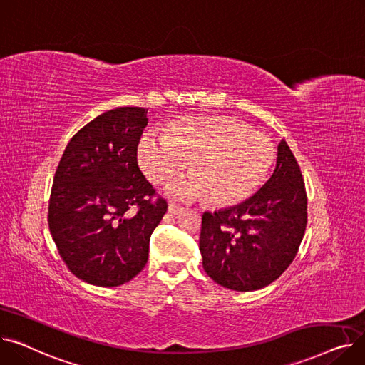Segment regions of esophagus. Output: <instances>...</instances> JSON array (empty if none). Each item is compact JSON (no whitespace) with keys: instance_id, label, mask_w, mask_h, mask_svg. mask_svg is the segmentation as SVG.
Instances as JSON below:
<instances>
[{"instance_id":"esophagus-1","label":"esophagus","mask_w":365,"mask_h":365,"mask_svg":"<svg viewBox=\"0 0 365 365\" xmlns=\"http://www.w3.org/2000/svg\"><path fill=\"white\" fill-rule=\"evenodd\" d=\"M182 210H183V207H180L179 204H175V202L168 204V213H171V215H178L182 212Z\"/></svg>"}]
</instances>
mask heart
I'll return each instance as SVG.
<instances>
[{
	"label": "heart",
	"instance_id": "obj_1",
	"mask_svg": "<svg viewBox=\"0 0 365 365\" xmlns=\"http://www.w3.org/2000/svg\"><path fill=\"white\" fill-rule=\"evenodd\" d=\"M138 160L157 186L167 185L187 161L190 173L173 185V195L231 207L252 197L264 182L275 161V146L234 118H183L168 124L163 136L145 134Z\"/></svg>",
	"mask_w": 365,
	"mask_h": 365
}]
</instances>
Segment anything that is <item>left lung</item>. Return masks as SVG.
<instances>
[{
    "mask_svg": "<svg viewBox=\"0 0 365 365\" xmlns=\"http://www.w3.org/2000/svg\"><path fill=\"white\" fill-rule=\"evenodd\" d=\"M308 223L300 167L282 140L274 175L247 201L204 213L200 252L207 275L235 292L269 285L294 260Z\"/></svg>",
    "mask_w": 365,
    "mask_h": 365,
    "instance_id": "1",
    "label": "left lung"
}]
</instances>
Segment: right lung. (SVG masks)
<instances>
[{
	"instance_id": "right-lung-1",
	"label": "right lung",
	"mask_w": 365,
	"mask_h": 365,
	"mask_svg": "<svg viewBox=\"0 0 365 365\" xmlns=\"http://www.w3.org/2000/svg\"><path fill=\"white\" fill-rule=\"evenodd\" d=\"M146 113L138 106L103 112L71 139L56 170L50 232L68 269L93 285L118 287L136 277L167 212L138 164Z\"/></svg>"
}]
</instances>
